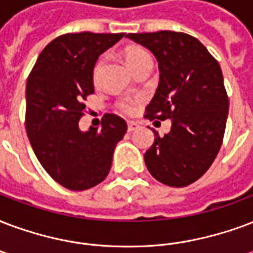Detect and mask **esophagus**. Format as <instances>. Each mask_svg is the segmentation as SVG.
I'll use <instances>...</instances> for the list:
<instances>
[{
	"label": "esophagus",
	"instance_id": "obj_1",
	"mask_svg": "<svg viewBox=\"0 0 253 253\" xmlns=\"http://www.w3.org/2000/svg\"><path fill=\"white\" fill-rule=\"evenodd\" d=\"M139 128V125L136 122H132V121H130V122H127V130H128V132H131V131H135Z\"/></svg>",
	"mask_w": 253,
	"mask_h": 253
}]
</instances>
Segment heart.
Segmentation results:
<instances>
[{
  "instance_id": "obj_1",
  "label": "heart",
  "mask_w": 253,
  "mask_h": 253,
  "mask_svg": "<svg viewBox=\"0 0 253 253\" xmlns=\"http://www.w3.org/2000/svg\"><path fill=\"white\" fill-rule=\"evenodd\" d=\"M126 61L128 63V66L131 67V70L135 71L138 67L143 66L146 63H152L151 55L148 54V51H146L142 47H130V49L126 50ZM103 67H105V58L101 57L95 62L94 67H92V82L95 84H99V80H101L102 71H103ZM119 109L125 111V113L130 114L132 113L134 110V101L132 99H128V98H123L121 99L118 103Z\"/></svg>"
}]
</instances>
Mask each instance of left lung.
Instances as JSON below:
<instances>
[{"instance_id": "8db88e82", "label": "left lung", "mask_w": 253, "mask_h": 253, "mask_svg": "<svg viewBox=\"0 0 253 253\" xmlns=\"http://www.w3.org/2000/svg\"><path fill=\"white\" fill-rule=\"evenodd\" d=\"M157 58L159 86L146 107L150 121L171 119L165 136L157 131L144 163L169 187L196 182L220 150L228 117V95L220 65L206 46L186 33L162 30L127 34Z\"/></svg>"}]
</instances>
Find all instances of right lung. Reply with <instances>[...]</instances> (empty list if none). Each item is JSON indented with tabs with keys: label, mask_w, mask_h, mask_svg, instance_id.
I'll return each instance as SVG.
<instances>
[{
	"label": "right lung",
	"mask_w": 253,
	"mask_h": 253,
	"mask_svg": "<svg viewBox=\"0 0 253 253\" xmlns=\"http://www.w3.org/2000/svg\"><path fill=\"white\" fill-rule=\"evenodd\" d=\"M125 33H67L42 50L26 84V132L50 176L71 191L105 180L115 146L126 134V121L105 114L102 127L84 132L78 122L94 92L92 67Z\"/></svg>",
	"instance_id": "obj_1"
}]
</instances>
